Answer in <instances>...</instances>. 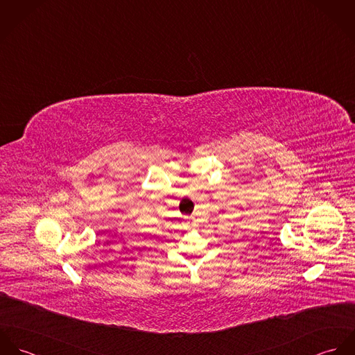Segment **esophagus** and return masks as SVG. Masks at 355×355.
Listing matches in <instances>:
<instances>
[{"label": "esophagus", "mask_w": 355, "mask_h": 355, "mask_svg": "<svg viewBox=\"0 0 355 355\" xmlns=\"http://www.w3.org/2000/svg\"><path fill=\"white\" fill-rule=\"evenodd\" d=\"M193 218V217H191ZM193 224H194V218H193Z\"/></svg>", "instance_id": "34e87169"}]
</instances>
